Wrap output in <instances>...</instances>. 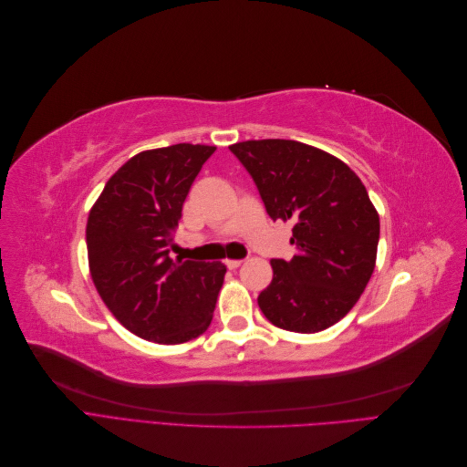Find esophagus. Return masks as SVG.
I'll return each instance as SVG.
<instances>
[{
    "instance_id": "esophagus-1",
    "label": "esophagus",
    "mask_w": 467,
    "mask_h": 467,
    "mask_svg": "<svg viewBox=\"0 0 467 467\" xmlns=\"http://www.w3.org/2000/svg\"><path fill=\"white\" fill-rule=\"evenodd\" d=\"M244 265V261H239V259H228L225 261V266L228 268H237V266H242Z\"/></svg>"
}]
</instances>
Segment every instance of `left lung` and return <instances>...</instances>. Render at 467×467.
I'll return each mask as SVG.
<instances>
[{"mask_svg":"<svg viewBox=\"0 0 467 467\" xmlns=\"http://www.w3.org/2000/svg\"><path fill=\"white\" fill-rule=\"evenodd\" d=\"M230 150L255 181L266 214L294 223L296 255L271 261L261 312L294 333L331 327L374 273L379 218L366 187L335 155L294 140H247Z\"/></svg>","mask_w":467,"mask_h":467,"instance_id":"obj_1","label":"left lung"}]
</instances>
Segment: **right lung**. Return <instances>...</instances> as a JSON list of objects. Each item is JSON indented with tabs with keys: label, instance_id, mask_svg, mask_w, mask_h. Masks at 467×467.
<instances>
[{
	"label": "right lung",
	"instance_id": "right-lung-1",
	"mask_svg": "<svg viewBox=\"0 0 467 467\" xmlns=\"http://www.w3.org/2000/svg\"><path fill=\"white\" fill-rule=\"evenodd\" d=\"M214 146L175 144L134 155L89 212L88 255L95 288L130 333L160 345L202 335L225 266L173 261L182 202Z\"/></svg>",
	"mask_w": 467,
	"mask_h": 467
}]
</instances>
